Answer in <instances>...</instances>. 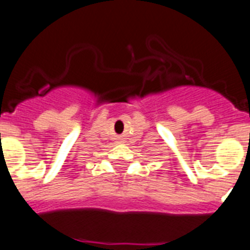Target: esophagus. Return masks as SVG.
<instances>
[{
    "mask_svg": "<svg viewBox=\"0 0 250 250\" xmlns=\"http://www.w3.org/2000/svg\"><path fill=\"white\" fill-rule=\"evenodd\" d=\"M118 140H119V141H123V139H121V138H120V139H118Z\"/></svg>",
    "mask_w": 250,
    "mask_h": 250,
    "instance_id": "esophagus-1",
    "label": "esophagus"
}]
</instances>
